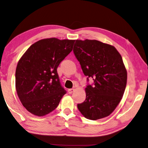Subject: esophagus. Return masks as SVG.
<instances>
[{
  "label": "esophagus",
  "instance_id": "1",
  "mask_svg": "<svg viewBox=\"0 0 148 148\" xmlns=\"http://www.w3.org/2000/svg\"><path fill=\"white\" fill-rule=\"evenodd\" d=\"M67 92H68V94H71L72 93L74 92V89H73V88L68 89V90H67Z\"/></svg>",
  "mask_w": 148,
  "mask_h": 148
}]
</instances>
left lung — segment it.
Listing matches in <instances>:
<instances>
[{"label":"left lung","instance_id":"obj_1","mask_svg":"<svg viewBox=\"0 0 148 148\" xmlns=\"http://www.w3.org/2000/svg\"><path fill=\"white\" fill-rule=\"evenodd\" d=\"M73 53L87 81L86 99L77 107L85 118L97 120L109 116L120 102L127 84V71L120 54L97 40H76Z\"/></svg>","mask_w":148,"mask_h":148}]
</instances>
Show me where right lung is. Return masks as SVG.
<instances>
[{"label":"right lung","mask_w":148,"mask_h":148,"mask_svg":"<svg viewBox=\"0 0 148 148\" xmlns=\"http://www.w3.org/2000/svg\"><path fill=\"white\" fill-rule=\"evenodd\" d=\"M75 40L49 38L32 44L18 62L15 88L28 112L43 116L58 107L66 91L60 82L57 68L71 53Z\"/></svg>","instance_id":"add662e5"}]
</instances>
